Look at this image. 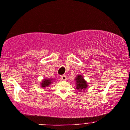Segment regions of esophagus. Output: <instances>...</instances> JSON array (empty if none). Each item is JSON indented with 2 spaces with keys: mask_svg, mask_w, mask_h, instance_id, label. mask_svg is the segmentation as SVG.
Returning <instances> with one entry per match:
<instances>
[{
  "mask_svg": "<svg viewBox=\"0 0 130 130\" xmlns=\"http://www.w3.org/2000/svg\"><path fill=\"white\" fill-rule=\"evenodd\" d=\"M61 79L62 80L66 81V80H67V77H66V76H65V75H63V76H61Z\"/></svg>",
  "mask_w": 130,
  "mask_h": 130,
  "instance_id": "34e87169",
  "label": "esophagus"
}]
</instances>
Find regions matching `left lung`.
Wrapping results in <instances>:
<instances>
[{"mask_svg": "<svg viewBox=\"0 0 130 130\" xmlns=\"http://www.w3.org/2000/svg\"><path fill=\"white\" fill-rule=\"evenodd\" d=\"M74 80L76 82V89L78 90H80V92H82V90H85L88 88V83L85 80L83 75L82 74L76 76Z\"/></svg>", "mask_w": 130, "mask_h": 130, "instance_id": "obj_1", "label": "left lung"}]
</instances>
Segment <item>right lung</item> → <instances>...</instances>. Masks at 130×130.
<instances>
[{
    "label": "right lung",
    "instance_id": "right-lung-1",
    "mask_svg": "<svg viewBox=\"0 0 130 130\" xmlns=\"http://www.w3.org/2000/svg\"><path fill=\"white\" fill-rule=\"evenodd\" d=\"M55 80L54 79H50V78H44V79H42L41 81V88L45 89L47 87L50 86V85Z\"/></svg>",
    "mask_w": 130,
    "mask_h": 130
}]
</instances>
